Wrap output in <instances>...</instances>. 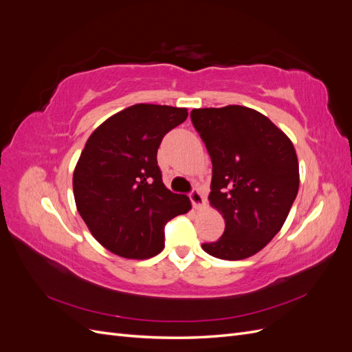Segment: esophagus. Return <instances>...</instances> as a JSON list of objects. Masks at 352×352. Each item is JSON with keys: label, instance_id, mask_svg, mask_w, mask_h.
Here are the masks:
<instances>
[{"label": "esophagus", "instance_id": "obj_1", "mask_svg": "<svg viewBox=\"0 0 352 352\" xmlns=\"http://www.w3.org/2000/svg\"><path fill=\"white\" fill-rule=\"evenodd\" d=\"M189 198H190V202H192V206L195 208H201V207H204V204H206V198H204V195H202L199 189L190 190Z\"/></svg>", "mask_w": 352, "mask_h": 352}]
</instances>
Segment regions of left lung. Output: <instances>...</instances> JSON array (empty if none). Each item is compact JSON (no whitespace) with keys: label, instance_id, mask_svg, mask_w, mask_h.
I'll list each match as a JSON object with an SVG mask.
<instances>
[{"label":"left lung","instance_id":"1","mask_svg":"<svg viewBox=\"0 0 352 352\" xmlns=\"http://www.w3.org/2000/svg\"><path fill=\"white\" fill-rule=\"evenodd\" d=\"M190 120L212 163L208 199L226 223L202 250L221 260L248 258L289 214L300 186L295 148L267 117L242 105L194 109Z\"/></svg>","mask_w":352,"mask_h":352}]
</instances>
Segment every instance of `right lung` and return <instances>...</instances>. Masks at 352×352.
Here are the masks:
<instances>
[{
    "label": "right lung",
    "mask_w": 352,
    "mask_h": 352,
    "mask_svg": "<svg viewBox=\"0 0 352 352\" xmlns=\"http://www.w3.org/2000/svg\"><path fill=\"white\" fill-rule=\"evenodd\" d=\"M186 109L136 104L111 116L87 141L73 173L80 217L104 248L144 260L164 248V226L190 208L164 186L157 150Z\"/></svg>",
    "instance_id": "obj_1"
}]
</instances>
